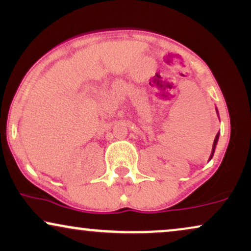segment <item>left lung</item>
Wrapping results in <instances>:
<instances>
[{
    "instance_id": "left-lung-1",
    "label": "left lung",
    "mask_w": 251,
    "mask_h": 251,
    "mask_svg": "<svg viewBox=\"0 0 251 251\" xmlns=\"http://www.w3.org/2000/svg\"><path fill=\"white\" fill-rule=\"evenodd\" d=\"M217 114H218V111H217ZM218 138H219V135H218V133H217V135H216V138H215V140H214V145H212V152H211L210 159H211V157H212V155H214V153H215V149H216V145H217Z\"/></svg>"
}]
</instances>
